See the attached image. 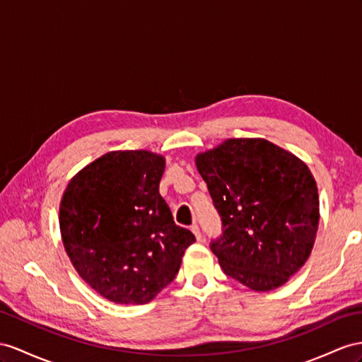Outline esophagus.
I'll return each mask as SVG.
<instances>
[{"instance_id":"esophagus-1","label":"esophagus","mask_w":362,"mask_h":362,"mask_svg":"<svg viewBox=\"0 0 362 362\" xmlns=\"http://www.w3.org/2000/svg\"><path fill=\"white\" fill-rule=\"evenodd\" d=\"M191 230H192V234L196 235V238L200 242V240H202V230H200V228H199L197 225H192V226H191Z\"/></svg>"}]
</instances>
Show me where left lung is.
I'll list each match as a JSON object with an SVG mask.
<instances>
[{
	"mask_svg": "<svg viewBox=\"0 0 362 362\" xmlns=\"http://www.w3.org/2000/svg\"><path fill=\"white\" fill-rule=\"evenodd\" d=\"M223 223L211 243L221 269L255 292L283 286L308 262L318 188L301 159L266 139H226L196 156Z\"/></svg>",
	"mask_w": 362,
	"mask_h": 362,
	"instance_id": "1",
	"label": "left lung"
}]
</instances>
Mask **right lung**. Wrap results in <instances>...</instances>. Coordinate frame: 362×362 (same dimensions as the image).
I'll use <instances>...</instances> for the list:
<instances>
[{
	"label": "right lung",
	"instance_id": "1",
	"mask_svg": "<svg viewBox=\"0 0 362 362\" xmlns=\"http://www.w3.org/2000/svg\"><path fill=\"white\" fill-rule=\"evenodd\" d=\"M165 157L110 151L73 175L59 205L64 249L91 289L116 304H145L179 272L189 229L159 194Z\"/></svg>",
	"mask_w": 362,
	"mask_h": 362
}]
</instances>
